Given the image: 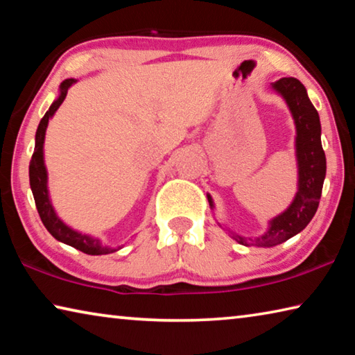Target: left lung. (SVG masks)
Returning a JSON list of instances; mask_svg holds the SVG:
<instances>
[{"label":"left lung","instance_id":"left-lung-1","mask_svg":"<svg viewBox=\"0 0 355 355\" xmlns=\"http://www.w3.org/2000/svg\"><path fill=\"white\" fill-rule=\"evenodd\" d=\"M290 110L296 127L297 191L284 213L268 222V230L257 238H248L230 232V236L243 245L272 248L285 243L309 225L320 205L324 178H326V155L321 146L320 114L311 105L307 89L296 78H280L271 84ZM209 207L214 209L213 197L207 194ZM219 224V222H218ZM219 227H222L219 224Z\"/></svg>","mask_w":355,"mask_h":355}]
</instances>
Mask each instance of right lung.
Here are the masks:
<instances>
[{"mask_svg": "<svg viewBox=\"0 0 355 355\" xmlns=\"http://www.w3.org/2000/svg\"><path fill=\"white\" fill-rule=\"evenodd\" d=\"M75 83L76 80H73V78H70V80H64L61 83L58 98L53 101L50 110L45 112V116L40 120L37 131H35L34 153H33L31 163H29V184H31V191H33L35 207H37L40 219L44 222L46 230L51 233L53 238H56L58 241L71 245V248L81 250L87 255H106V254H112V252H117L120 248H110V245L101 243L100 238L86 235V233H81L75 230V228L69 227L56 214L50 199V192H48V172H46V166L44 159V142H45L46 127H48V122H50V119L55 116L58 107L62 105V101L65 100V97H67V91L73 86Z\"/></svg>", "mask_w": 355, "mask_h": 355, "instance_id": "obj_1", "label": "right lung"}]
</instances>
